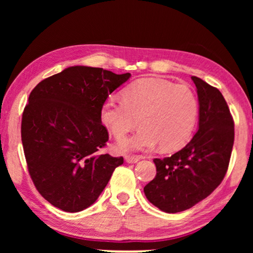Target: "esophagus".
<instances>
[{"label": "esophagus", "mask_w": 253, "mask_h": 253, "mask_svg": "<svg viewBox=\"0 0 253 253\" xmlns=\"http://www.w3.org/2000/svg\"><path fill=\"white\" fill-rule=\"evenodd\" d=\"M141 159V157H138V155H126V161L127 164H136Z\"/></svg>", "instance_id": "obj_1"}]
</instances>
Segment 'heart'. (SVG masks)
Listing matches in <instances>:
<instances>
[{
  "label": "heart",
  "mask_w": 253,
  "mask_h": 253,
  "mask_svg": "<svg viewBox=\"0 0 253 253\" xmlns=\"http://www.w3.org/2000/svg\"><path fill=\"white\" fill-rule=\"evenodd\" d=\"M198 116V100L191 88L167 81H140L123 92V100L108 98L100 120L116 139L137 126L136 134L121 141L122 152L151 151L160 145L170 151L183 146L191 136Z\"/></svg>",
  "instance_id": "b5f03b06"
}]
</instances>
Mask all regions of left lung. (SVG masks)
<instances>
[{"label":"left lung","instance_id":"8db88e82","mask_svg":"<svg viewBox=\"0 0 253 253\" xmlns=\"http://www.w3.org/2000/svg\"><path fill=\"white\" fill-rule=\"evenodd\" d=\"M199 103L198 130L171 157L154 159L157 175L145 185L148 202L166 213L191 209L226 175L234 145V121L219 89L192 76Z\"/></svg>","mask_w":253,"mask_h":253}]
</instances>
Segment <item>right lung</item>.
Masks as SVG:
<instances>
[{"instance_id":"add662e5","label":"right lung","mask_w":253,"mask_h":253,"mask_svg":"<svg viewBox=\"0 0 253 253\" xmlns=\"http://www.w3.org/2000/svg\"><path fill=\"white\" fill-rule=\"evenodd\" d=\"M130 74L75 65L40 82L22 119L27 168L38 191L64 212L95 203L123 158L101 154L108 131L100 109Z\"/></svg>"}]
</instances>
